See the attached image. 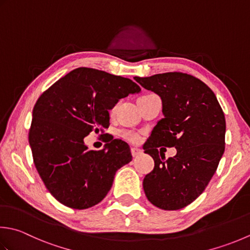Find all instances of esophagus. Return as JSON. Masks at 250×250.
Returning a JSON list of instances; mask_svg holds the SVG:
<instances>
[{"mask_svg":"<svg viewBox=\"0 0 250 250\" xmlns=\"http://www.w3.org/2000/svg\"><path fill=\"white\" fill-rule=\"evenodd\" d=\"M131 153H132V156H133V157H138V156H140L142 153H143V150H142L139 147H132Z\"/></svg>","mask_w":250,"mask_h":250,"instance_id":"obj_1","label":"esophagus"}]
</instances>
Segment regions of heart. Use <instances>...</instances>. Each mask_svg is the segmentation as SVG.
<instances>
[{
  "mask_svg": "<svg viewBox=\"0 0 250 250\" xmlns=\"http://www.w3.org/2000/svg\"><path fill=\"white\" fill-rule=\"evenodd\" d=\"M115 109H116V107H114V108L111 109V111H115ZM125 136L126 139H129L131 141H138L139 140V135L135 134V133H131V132H125Z\"/></svg>",
  "mask_w": 250,
  "mask_h": 250,
  "instance_id": "obj_1",
  "label": "heart"
}]
</instances>
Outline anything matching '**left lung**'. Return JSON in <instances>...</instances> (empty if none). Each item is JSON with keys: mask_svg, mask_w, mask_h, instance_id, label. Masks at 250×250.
Returning a JSON list of instances; mask_svg holds the SVG:
<instances>
[{"mask_svg": "<svg viewBox=\"0 0 250 250\" xmlns=\"http://www.w3.org/2000/svg\"><path fill=\"white\" fill-rule=\"evenodd\" d=\"M134 80L163 103L164 118L143 146L155 161L154 170L143 180L145 195L160 209H182L204 192L224 153L223 110L211 89L188 73H158ZM160 146L175 147L177 155L164 162Z\"/></svg>", "mask_w": 250, "mask_h": 250, "instance_id": "8db88e82", "label": "left lung"}]
</instances>
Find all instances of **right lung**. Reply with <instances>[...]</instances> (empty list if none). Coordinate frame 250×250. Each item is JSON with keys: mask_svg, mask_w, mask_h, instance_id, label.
Segmentation results:
<instances>
[{"mask_svg": "<svg viewBox=\"0 0 250 250\" xmlns=\"http://www.w3.org/2000/svg\"><path fill=\"white\" fill-rule=\"evenodd\" d=\"M141 92L135 82L80 67L39 97L29 131L34 166L54 197L72 209L102 202L117 170L132 160L130 146L112 140L91 150L84 138L109 126V110L120 99ZM108 142V141H107Z\"/></svg>", "mask_w": 250, "mask_h": 250, "instance_id": "right-lung-1", "label": "right lung"}]
</instances>
